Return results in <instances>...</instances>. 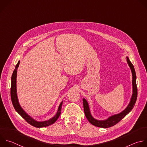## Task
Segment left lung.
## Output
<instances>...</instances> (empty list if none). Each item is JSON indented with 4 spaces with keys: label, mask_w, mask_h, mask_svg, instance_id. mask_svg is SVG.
I'll return each instance as SVG.
<instances>
[{
    "label": "left lung",
    "mask_w": 147,
    "mask_h": 147,
    "mask_svg": "<svg viewBox=\"0 0 147 147\" xmlns=\"http://www.w3.org/2000/svg\"><path fill=\"white\" fill-rule=\"evenodd\" d=\"M127 63L129 66L130 68L131 73H132V88H133V93L131 97L130 102L126 109L121 112L119 114H115L110 116L108 118L105 120H98L93 117L91 114L89 104L87 100L84 98L83 100V105H84V110L85 115L88 120V121L93 125L103 128H107L111 127L117 123H118L121 120H122L127 114H128L131 110L134 107L137 97V88L136 85V74L135 70L133 64L130 61L129 58L126 57Z\"/></svg>",
    "instance_id": "obj_1"
}]
</instances>
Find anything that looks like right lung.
<instances>
[{"instance_id":"add662e5","label":"right lung","mask_w":147,"mask_h":147,"mask_svg":"<svg viewBox=\"0 0 147 147\" xmlns=\"http://www.w3.org/2000/svg\"><path fill=\"white\" fill-rule=\"evenodd\" d=\"M20 61L18 62V63L17 64L15 69L13 73L12 77H11V99L12 101V103L13 105V106L16 110V111L30 125L32 126L36 127H46L48 126H50L54 123H55L57 120L58 119L59 117L60 116L61 113V109L62 106L63 101L61 103V104L59 106L57 113L56 114L50 119L44 121H37L33 119L32 117H30L29 115H28L21 107V106L20 105L18 96H17V69L19 66Z\"/></svg>"}]
</instances>
